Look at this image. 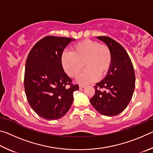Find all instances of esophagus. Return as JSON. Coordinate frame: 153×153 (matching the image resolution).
I'll return each instance as SVG.
<instances>
[{"label":"esophagus","instance_id":"obj_1","mask_svg":"<svg viewBox=\"0 0 153 153\" xmlns=\"http://www.w3.org/2000/svg\"><path fill=\"white\" fill-rule=\"evenodd\" d=\"M85 88V86H84V85H79V90L83 89V88Z\"/></svg>","mask_w":153,"mask_h":153}]
</instances>
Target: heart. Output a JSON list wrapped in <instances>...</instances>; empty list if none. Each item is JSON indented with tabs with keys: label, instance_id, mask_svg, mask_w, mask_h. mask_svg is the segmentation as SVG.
Here are the masks:
<instances>
[{
	"label": "heart",
	"instance_id": "obj_1",
	"mask_svg": "<svg viewBox=\"0 0 153 153\" xmlns=\"http://www.w3.org/2000/svg\"><path fill=\"white\" fill-rule=\"evenodd\" d=\"M112 63V55L107 45L97 41L86 39L75 45L71 52H64L61 64L69 76L76 77L82 71L84 64L86 69L80 75L77 82L86 85L95 82L98 77L108 74Z\"/></svg>",
	"mask_w": 153,
	"mask_h": 153
}]
</instances>
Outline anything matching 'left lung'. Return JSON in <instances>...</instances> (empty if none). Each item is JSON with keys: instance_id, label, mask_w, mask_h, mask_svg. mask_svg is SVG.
Returning <instances> with one entry per match:
<instances>
[{"instance_id": "left-lung-1", "label": "left lung", "mask_w": 153, "mask_h": 153, "mask_svg": "<svg viewBox=\"0 0 153 153\" xmlns=\"http://www.w3.org/2000/svg\"><path fill=\"white\" fill-rule=\"evenodd\" d=\"M97 38L109 48L112 63L107 76L96 84L95 94L90 102L99 113L113 117L122 112L132 98L135 72L128 53L120 44L107 36Z\"/></svg>"}]
</instances>
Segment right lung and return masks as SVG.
<instances>
[{
	"label": "right lung",
	"mask_w": 153,
	"mask_h": 153,
	"mask_svg": "<svg viewBox=\"0 0 153 153\" xmlns=\"http://www.w3.org/2000/svg\"><path fill=\"white\" fill-rule=\"evenodd\" d=\"M74 38L48 36L31 49L25 63L24 88L27 101L40 117L60 119L69 110L79 86L65 73L61 55ZM69 85L70 87L67 86Z\"/></svg>",
	"instance_id": "1"
}]
</instances>
